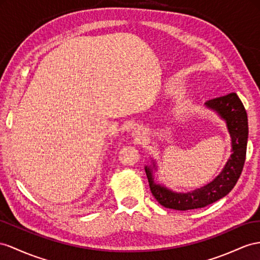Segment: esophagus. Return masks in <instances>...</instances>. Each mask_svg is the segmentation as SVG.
Segmentation results:
<instances>
[{
    "label": "esophagus",
    "mask_w": 260,
    "mask_h": 260,
    "mask_svg": "<svg viewBox=\"0 0 260 260\" xmlns=\"http://www.w3.org/2000/svg\"><path fill=\"white\" fill-rule=\"evenodd\" d=\"M144 134H145V132L143 128L138 127V128H135L134 131H133V136H135V137H142Z\"/></svg>",
    "instance_id": "esophagus-1"
}]
</instances>
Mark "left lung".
<instances>
[{"label": "left lung", "instance_id": "1", "mask_svg": "<svg viewBox=\"0 0 260 260\" xmlns=\"http://www.w3.org/2000/svg\"><path fill=\"white\" fill-rule=\"evenodd\" d=\"M205 108L214 111L226 123L231 136L232 154L224 168L211 182L200 189L189 192L172 191L161 183L155 182L154 171H157L156 161L152 159L150 166H145L152 196L167 209L187 211L209 205L229 194L235 187L242 174L246 158L248 139L247 113L236 93H230L221 98L210 100Z\"/></svg>", "mask_w": 260, "mask_h": 260}]
</instances>
